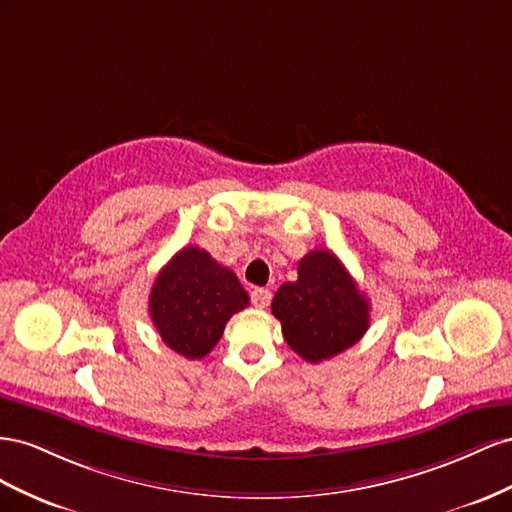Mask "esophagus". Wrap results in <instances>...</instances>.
Returning <instances> with one entry per match:
<instances>
[{
    "mask_svg": "<svg viewBox=\"0 0 512 512\" xmlns=\"http://www.w3.org/2000/svg\"><path fill=\"white\" fill-rule=\"evenodd\" d=\"M272 300V294L268 289H261V287H255L251 291V302L257 306V309H266V306L270 304Z\"/></svg>",
    "mask_w": 512,
    "mask_h": 512,
    "instance_id": "1",
    "label": "esophagus"
}]
</instances>
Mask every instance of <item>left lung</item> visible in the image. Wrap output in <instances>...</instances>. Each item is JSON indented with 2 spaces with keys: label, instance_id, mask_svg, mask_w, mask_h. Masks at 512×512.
Here are the masks:
<instances>
[{
  "label": "left lung",
  "instance_id": "left-lung-1",
  "mask_svg": "<svg viewBox=\"0 0 512 512\" xmlns=\"http://www.w3.org/2000/svg\"><path fill=\"white\" fill-rule=\"evenodd\" d=\"M371 306L352 274L328 248H315L298 261V281L283 283L272 315L294 352L321 362L356 345L369 330Z\"/></svg>",
  "mask_w": 512,
  "mask_h": 512
}]
</instances>
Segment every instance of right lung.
Segmentation results:
<instances>
[{
    "mask_svg": "<svg viewBox=\"0 0 512 512\" xmlns=\"http://www.w3.org/2000/svg\"><path fill=\"white\" fill-rule=\"evenodd\" d=\"M246 306L238 276L199 246L175 253L150 291V317L160 339L188 360L208 356L229 317Z\"/></svg>",
    "mask_w": 512,
    "mask_h": 512,
    "instance_id": "right-lung-1",
    "label": "right lung"
}]
</instances>
